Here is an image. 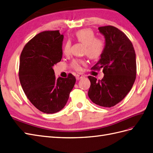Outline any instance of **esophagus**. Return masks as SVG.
Returning a JSON list of instances; mask_svg holds the SVG:
<instances>
[{
  "label": "esophagus",
  "mask_w": 153,
  "mask_h": 153,
  "mask_svg": "<svg viewBox=\"0 0 153 153\" xmlns=\"http://www.w3.org/2000/svg\"><path fill=\"white\" fill-rule=\"evenodd\" d=\"M76 79L77 80H79L80 79H81V78L84 77V76L83 75V74H77V75H76Z\"/></svg>",
  "instance_id": "1"
}]
</instances>
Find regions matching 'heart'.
I'll return each instance as SVG.
<instances>
[{
	"instance_id": "b5f03b06",
	"label": "heart",
	"mask_w": 153,
	"mask_h": 153,
	"mask_svg": "<svg viewBox=\"0 0 153 153\" xmlns=\"http://www.w3.org/2000/svg\"><path fill=\"white\" fill-rule=\"evenodd\" d=\"M74 37L76 40L84 45L83 53L92 59L98 58L102 53L104 48V42L100 39L95 38V34L91 29H82L75 33ZM71 42L67 41L63 46V52L68 54L70 52ZM85 65L82 59H75L72 63V67L77 70L81 69V66Z\"/></svg>"
}]
</instances>
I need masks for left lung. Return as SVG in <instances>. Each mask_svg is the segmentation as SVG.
I'll return each instance as SVG.
<instances>
[{"mask_svg":"<svg viewBox=\"0 0 153 153\" xmlns=\"http://www.w3.org/2000/svg\"><path fill=\"white\" fill-rule=\"evenodd\" d=\"M98 30L105 37V46L100 60L92 68H102L104 76L99 81L88 77L91 81L88 95L94 103L111 107L127 96L134 83L136 53L131 41L119 29L106 26Z\"/></svg>","mask_w":153,"mask_h":153,"instance_id":"obj_1","label":"left lung"}]
</instances>
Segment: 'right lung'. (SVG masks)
Listing matches in <instances>:
<instances>
[{"label":"right lung","mask_w":153,"mask_h":153,"mask_svg":"<svg viewBox=\"0 0 153 153\" xmlns=\"http://www.w3.org/2000/svg\"><path fill=\"white\" fill-rule=\"evenodd\" d=\"M63 38L59 30L41 32L27 43L21 55L22 88L30 102L46 114L64 108L76 81L72 74L66 78L55 76L53 66L62 59Z\"/></svg>","instance_id":"add662e5"}]
</instances>
